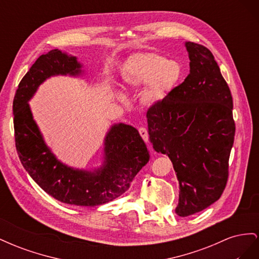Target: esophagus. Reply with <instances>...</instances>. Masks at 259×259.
<instances>
[{"instance_id":"obj_1","label":"esophagus","mask_w":259,"mask_h":259,"mask_svg":"<svg viewBox=\"0 0 259 259\" xmlns=\"http://www.w3.org/2000/svg\"><path fill=\"white\" fill-rule=\"evenodd\" d=\"M139 134H140V136H142V138L145 140V142H148V131H147V128H145V127H140L139 130Z\"/></svg>"}]
</instances>
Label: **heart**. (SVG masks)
I'll use <instances>...</instances> for the list:
<instances>
[{
    "mask_svg": "<svg viewBox=\"0 0 259 259\" xmlns=\"http://www.w3.org/2000/svg\"><path fill=\"white\" fill-rule=\"evenodd\" d=\"M184 74L183 66L176 60H167L164 55L155 52L133 54L124 61L120 70L124 88L139 89L140 101L147 107L158 106L165 100L178 85ZM116 97L124 99L122 93Z\"/></svg>",
    "mask_w": 259,
    "mask_h": 259,
    "instance_id": "1",
    "label": "heart"
}]
</instances>
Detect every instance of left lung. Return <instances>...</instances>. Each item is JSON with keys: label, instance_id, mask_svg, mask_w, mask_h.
<instances>
[{"label": "left lung", "instance_id": "left-lung-1", "mask_svg": "<svg viewBox=\"0 0 259 259\" xmlns=\"http://www.w3.org/2000/svg\"><path fill=\"white\" fill-rule=\"evenodd\" d=\"M190 73L168 97L147 111L153 149L168 155L179 183L176 214L205 209L223 194L236 124L232 96L205 46L186 42Z\"/></svg>", "mask_w": 259, "mask_h": 259}]
</instances>
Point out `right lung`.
<instances>
[{"instance_id":"obj_1","label":"right lung","mask_w":259,"mask_h":259,"mask_svg":"<svg viewBox=\"0 0 259 259\" xmlns=\"http://www.w3.org/2000/svg\"><path fill=\"white\" fill-rule=\"evenodd\" d=\"M76 57L59 50L41 55L22 77L14 97L15 143L22 166L54 199L79 206L105 204L126 191L149 161V151L138 131L114 124L105 137L104 164L94 170L70 167L60 162L45 144L33 119L29 100L46 79L54 75L79 76Z\"/></svg>"}]
</instances>
